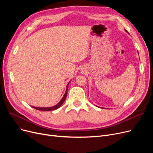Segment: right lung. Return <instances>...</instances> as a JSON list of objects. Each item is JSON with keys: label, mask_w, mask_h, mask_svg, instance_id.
I'll use <instances>...</instances> for the list:
<instances>
[{"label": "right lung", "mask_w": 153, "mask_h": 153, "mask_svg": "<svg viewBox=\"0 0 153 153\" xmlns=\"http://www.w3.org/2000/svg\"><path fill=\"white\" fill-rule=\"evenodd\" d=\"M69 84V83L68 84V85H67L66 91L65 94H64V95L63 96L62 99L57 104V105H56L55 106L52 107H47V108H41V107H32L34 108L35 109L38 110H42V111H51V110H54L58 109L59 107H60L62 105V104L63 103V102H64V100H65L66 99V96H67V94H68V89Z\"/></svg>", "instance_id": "add662e5"}]
</instances>
